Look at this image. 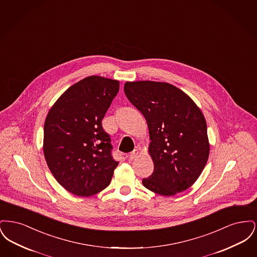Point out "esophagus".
<instances>
[{"instance_id": "34e87169", "label": "esophagus", "mask_w": 257, "mask_h": 257, "mask_svg": "<svg viewBox=\"0 0 257 257\" xmlns=\"http://www.w3.org/2000/svg\"><path fill=\"white\" fill-rule=\"evenodd\" d=\"M138 155H139V151L137 150V149H135L133 152H131L130 153V155H129V159L130 160H134L138 157Z\"/></svg>"}]
</instances>
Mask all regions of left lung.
<instances>
[{"label": "left lung", "mask_w": 257, "mask_h": 257, "mask_svg": "<svg viewBox=\"0 0 257 257\" xmlns=\"http://www.w3.org/2000/svg\"><path fill=\"white\" fill-rule=\"evenodd\" d=\"M128 100L147 119L148 153L154 171L144 186L161 196H174L196 182L207 163L210 145L201 110L188 94L169 83L126 82Z\"/></svg>", "instance_id": "obj_1"}]
</instances>
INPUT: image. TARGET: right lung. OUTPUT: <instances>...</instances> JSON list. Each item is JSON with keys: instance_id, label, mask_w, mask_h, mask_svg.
Instances as JSON below:
<instances>
[{"instance_id": "1", "label": "right lung", "mask_w": 257, "mask_h": 257, "mask_svg": "<svg viewBox=\"0 0 257 257\" xmlns=\"http://www.w3.org/2000/svg\"><path fill=\"white\" fill-rule=\"evenodd\" d=\"M119 90V82L89 76L68 87L44 123L43 152L49 170L71 194L90 196L109 186L118 162L102 119Z\"/></svg>"}]
</instances>
